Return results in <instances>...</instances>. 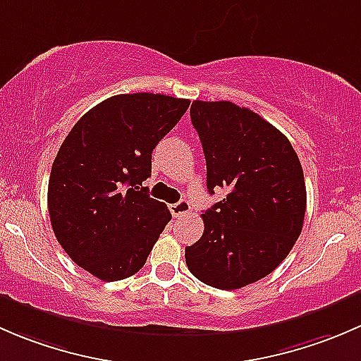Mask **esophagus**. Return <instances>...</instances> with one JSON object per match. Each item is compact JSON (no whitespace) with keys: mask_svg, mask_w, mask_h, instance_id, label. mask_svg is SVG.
<instances>
[{"mask_svg":"<svg viewBox=\"0 0 361 361\" xmlns=\"http://www.w3.org/2000/svg\"><path fill=\"white\" fill-rule=\"evenodd\" d=\"M169 209H171V213H173V216L180 218V216H185V214L190 213L192 207H190V202H188L187 199H181V201L171 204Z\"/></svg>","mask_w":361,"mask_h":361,"instance_id":"esophagus-1","label":"esophagus"}]
</instances>
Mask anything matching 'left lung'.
<instances>
[{
	"instance_id": "left-lung-1",
	"label": "left lung",
	"mask_w": 361,
	"mask_h": 361,
	"mask_svg": "<svg viewBox=\"0 0 361 361\" xmlns=\"http://www.w3.org/2000/svg\"><path fill=\"white\" fill-rule=\"evenodd\" d=\"M190 118L201 137L209 194L224 201L202 213L204 234L185 248L199 281L238 290L271 274L304 225L305 183L288 137L231 101H194Z\"/></svg>"
}]
</instances>
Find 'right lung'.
Masks as SVG:
<instances>
[{
  "instance_id": "add662e5",
  "label": "right lung",
  "mask_w": 361,
  "mask_h": 361,
  "mask_svg": "<svg viewBox=\"0 0 361 361\" xmlns=\"http://www.w3.org/2000/svg\"><path fill=\"white\" fill-rule=\"evenodd\" d=\"M188 99L118 94L75 123L49 180L54 234L73 262L103 281L136 274L169 224L164 202L141 187L152 152L180 122Z\"/></svg>"
}]
</instances>
